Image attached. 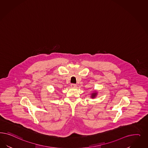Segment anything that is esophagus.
I'll use <instances>...</instances> for the list:
<instances>
[{
  "mask_svg": "<svg viewBox=\"0 0 148 148\" xmlns=\"http://www.w3.org/2000/svg\"><path fill=\"white\" fill-rule=\"evenodd\" d=\"M71 87H72V88H75V87H76V84H72L71 85Z\"/></svg>",
  "mask_w": 148,
  "mask_h": 148,
  "instance_id": "esophagus-1",
  "label": "esophagus"
}]
</instances>
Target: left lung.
I'll list each match as a JSON object with an SVG mask.
<instances>
[{"mask_svg": "<svg viewBox=\"0 0 148 148\" xmlns=\"http://www.w3.org/2000/svg\"><path fill=\"white\" fill-rule=\"evenodd\" d=\"M97 95V93H93V94H92V98H95V97Z\"/></svg>", "mask_w": 148, "mask_h": 148, "instance_id": "obj_1", "label": "left lung"}]
</instances>
